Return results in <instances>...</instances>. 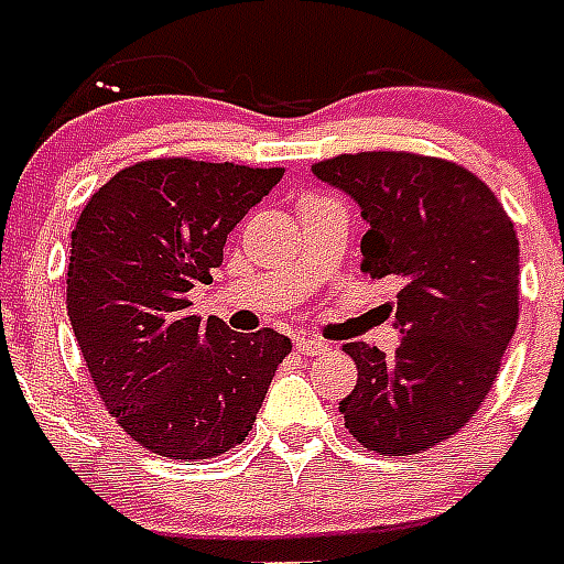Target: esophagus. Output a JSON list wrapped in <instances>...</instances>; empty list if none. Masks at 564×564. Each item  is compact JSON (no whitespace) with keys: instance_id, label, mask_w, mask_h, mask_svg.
I'll use <instances>...</instances> for the list:
<instances>
[{"instance_id":"obj_1","label":"esophagus","mask_w":564,"mask_h":564,"mask_svg":"<svg viewBox=\"0 0 564 564\" xmlns=\"http://www.w3.org/2000/svg\"><path fill=\"white\" fill-rule=\"evenodd\" d=\"M295 348L307 357H318V354L330 351V345L322 343V339H310V336H295Z\"/></svg>"}]
</instances>
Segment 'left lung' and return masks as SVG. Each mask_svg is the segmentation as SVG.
<instances>
[{"label":"left lung","instance_id":"left-lung-1","mask_svg":"<svg viewBox=\"0 0 564 564\" xmlns=\"http://www.w3.org/2000/svg\"><path fill=\"white\" fill-rule=\"evenodd\" d=\"M313 175L360 204V269L401 283V345L345 343L357 386L339 406L362 447L421 454L456 436L486 401L518 325L516 225L474 172L412 152L318 161Z\"/></svg>","mask_w":564,"mask_h":564}]
</instances>
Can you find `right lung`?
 <instances>
[{
	"mask_svg": "<svg viewBox=\"0 0 564 564\" xmlns=\"http://www.w3.org/2000/svg\"><path fill=\"white\" fill-rule=\"evenodd\" d=\"M283 170L152 158L90 195L73 230L66 313L96 392L137 445L198 463L237 447L292 343L195 316L237 221Z\"/></svg>",
	"mask_w": 564,
	"mask_h": 564,
	"instance_id": "right-lung-1",
	"label": "right lung"
}]
</instances>
